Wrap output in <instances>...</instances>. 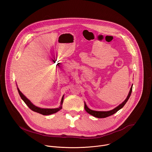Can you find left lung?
<instances>
[{
	"mask_svg": "<svg viewBox=\"0 0 152 152\" xmlns=\"http://www.w3.org/2000/svg\"><path fill=\"white\" fill-rule=\"evenodd\" d=\"M132 86L133 85L131 86V90H130V91L129 93V94L127 97V98L125 99V100L121 103L120 104L119 106H118L117 107H116L115 108H114V110H111V111H93V110H91L90 109H89V108L87 107V106H86V103H84V107H85V111L87 112L88 114H90V115H93L94 117H97V118H105V117H109L110 115H112L113 114H114L115 113H116L118 110H120V109H121V108L124 106V104L126 103V102H127L128 99H129L130 96H131V94L132 93Z\"/></svg>",
	"mask_w": 152,
	"mask_h": 152,
	"instance_id": "obj_1",
	"label": "left lung"
}]
</instances>
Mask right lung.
I'll use <instances>...</instances> for the list:
<instances>
[{
	"label": "right lung",
	"instance_id": "right-lung-1",
	"mask_svg": "<svg viewBox=\"0 0 152 152\" xmlns=\"http://www.w3.org/2000/svg\"><path fill=\"white\" fill-rule=\"evenodd\" d=\"M17 90H18V93H19L21 99L24 101V102L30 108V109L34 112L38 113L39 114H41L44 115H50V114L56 113L58 111H59L60 110L62 109V104L63 100H64V96H62V100L61 102V106L59 107L58 108H55V109H44V108H40V107H38L35 106L34 104H33L29 99H28L22 93H21V91L19 90V89L18 88H17Z\"/></svg>",
	"mask_w": 152,
	"mask_h": 152
}]
</instances>
